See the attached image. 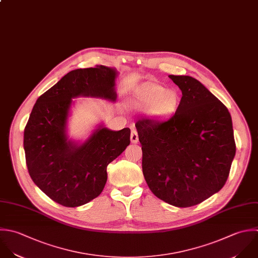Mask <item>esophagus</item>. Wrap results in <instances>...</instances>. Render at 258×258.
<instances>
[{
  "label": "esophagus",
  "mask_w": 258,
  "mask_h": 258,
  "mask_svg": "<svg viewBox=\"0 0 258 258\" xmlns=\"http://www.w3.org/2000/svg\"><path fill=\"white\" fill-rule=\"evenodd\" d=\"M131 142L133 144H137L139 142V135H138V131L136 128H132V132H131Z\"/></svg>",
  "instance_id": "esophagus-1"
}]
</instances>
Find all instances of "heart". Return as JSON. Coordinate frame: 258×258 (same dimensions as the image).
<instances>
[{
  "label": "heart",
  "instance_id": "obj_1",
  "mask_svg": "<svg viewBox=\"0 0 258 258\" xmlns=\"http://www.w3.org/2000/svg\"><path fill=\"white\" fill-rule=\"evenodd\" d=\"M180 96L175 89H166L159 84H148L141 88L132 99V105L137 108L149 106V111L155 116H165L174 112L179 104Z\"/></svg>",
  "mask_w": 258,
  "mask_h": 258
}]
</instances>
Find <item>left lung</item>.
I'll use <instances>...</instances> for the list:
<instances>
[{"mask_svg":"<svg viewBox=\"0 0 258 258\" xmlns=\"http://www.w3.org/2000/svg\"><path fill=\"white\" fill-rule=\"evenodd\" d=\"M182 91L168 119L136 122L143 150V174L159 199L176 207L200 204L220 191L236 146L227 107L191 76L169 75Z\"/></svg>","mask_w":258,"mask_h":258,"instance_id":"8db88e82","label":"left lung"}]
</instances>
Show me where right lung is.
<instances>
[{
    "label": "right lung",
    "mask_w": 258,
    "mask_h": 258,
    "mask_svg": "<svg viewBox=\"0 0 258 258\" xmlns=\"http://www.w3.org/2000/svg\"><path fill=\"white\" fill-rule=\"evenodd\" d=\"M112 68L76 69L67 73L36 101L24 130V150L33 182L54 202L77 207L103 190L106 168L131 143V130L100 126L81 146L67 141L65 127L73 97L97 96L114 101Z\"/></svg>",
    "instance_id": "right-lung-1"
}]
</instances>
